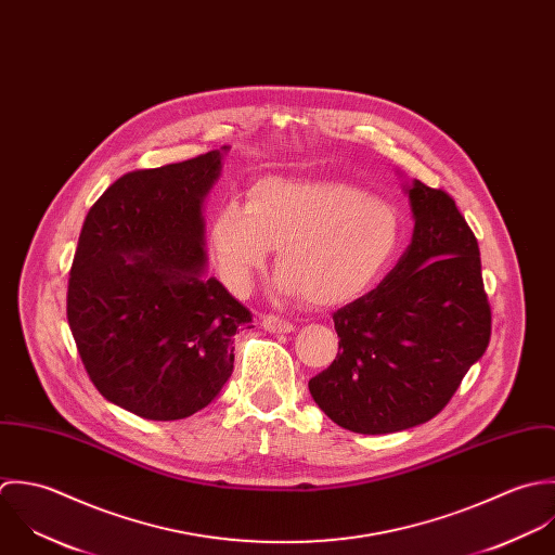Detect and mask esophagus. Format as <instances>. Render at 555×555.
<instances>
[{
	"mask_svg": "<svg viewBox=\"0 0 555 555\" xmlns=\"http://www.w3.org/2000/svg\"><path fill=\"white\" fill-rule=\"evenodd\" d=\"M261 326L272 334H287L294 333V324L283 320V318H276V315H263L261 320Z\"/></svg>",
	"mask_w": 555,
	"mask_h": 555,
	"instance_id": "34e87169",
	"label": "esophagus"
}]
</instances>
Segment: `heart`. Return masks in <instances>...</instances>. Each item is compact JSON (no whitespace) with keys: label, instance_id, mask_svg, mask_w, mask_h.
<instances>
[{"label":"heart","instance_id":"b5f03b06","mask_svg":"<svg viewBox=\"0 0 555 555\" xmlns=\"http://www.w3.org/2000/svg\"><path fill=\"white\" fill-rule=\"evenodd\" d=\"M403 215L386 199L343 184L263 178L246 208L227 202L208 227L222 283L246 294L279 248L276 285L285 296L331 309L369 294L403 240Z\"/></svg>","mask_w":555,"mask_h":555}]
</instances>
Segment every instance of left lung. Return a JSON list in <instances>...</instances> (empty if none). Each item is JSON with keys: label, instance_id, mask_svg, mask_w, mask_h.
Wrapping results in <instances>:
<instances>
[{"label": "left lung", "instance_id": "1", "mask_svg": "<svg viewBox=\"0 0 555 555\" xmlns=\"http://www.w3.org/2000/svg\"><path fill=\"white\" fill-rule=\"evenodd\" d=\"M412 242L362 298L333 315L338 353L309 382L338 427L364 436L438 416L491 336L480 250L454 199L414 180Z\"/></svg>", "mask_w": 555, "mask_h": 555}]
</instances>
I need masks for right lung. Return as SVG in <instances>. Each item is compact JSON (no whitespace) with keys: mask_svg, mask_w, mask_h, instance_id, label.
I'll list each match as a JSON object with an SVG mask.
<instances>
[{"mask_svg":"<svg viewBox=\"0 0 555 555\" xmlns=\"http://www.w3.org/2000/svg\"><path fill=\"white\" fill-rule=\"evenodd\" d=\"M221 152L137 169L90 208L66 315L96 390L147 421L204 410L233 371V334L253 322L204 274V199Z\"/></svg>","mask_w":555,"mask_h":555,"instance_id":"add662e5","label":"right lung"}]
</instances>
